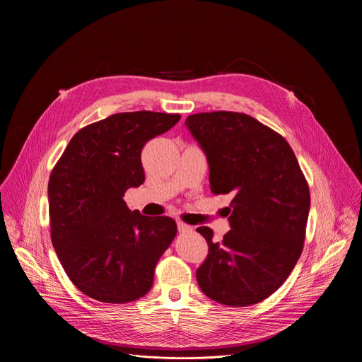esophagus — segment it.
<instances>
[{"label":"esophagus","instance_id":"34e87169","mask_svg":"<svg viewBox=\"0 0 362 362\" xmlns=\"http://www.w3.org/2000/svg\"><path fill=\"white\" fill-rule=\"evenodd\" d=\"M177 229H179V232H180V233L192 232V227H191V226H187V224H185V223H182V221H177Z\"/></svg>","mask_w":362,"mask_h":362}]
</instances>
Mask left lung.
<instances>
[{"label": "left lung", "mask_w": 362, "mask_h": 362, "mask_svg": "<svg viewBox=\"0 0 362 362\" xmlns=\"http://www.w3.org/2000/svg\"><path fill=\"white\" fill-rule=\"evenodd\" d=\"M185 124L206 156L211 192L233 195L221 242L210 227L197 229L208 243L198 284L223 305H254L281 286L302 254L307 179L286 139L248 114L198 112Z\"/></svg>", "instance_id": "left-lung-1"}]
</instances>
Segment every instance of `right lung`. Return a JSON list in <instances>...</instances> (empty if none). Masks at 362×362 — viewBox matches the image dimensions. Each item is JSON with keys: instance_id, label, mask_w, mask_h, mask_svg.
Listing matches in <instances>:
<instances>
[{"instance_id": "1", "label": "right lung", "mask_w": 362, "mask_h": 362, "mask_svg": "<svg viewBox=\"0 0 362 362\" xmlns=\"http://www.w3.org/2000/svg\"><path fill=\"white\" fill-rule=\"evenodd\" d=\"M180 114L119 112L81 129L51 171V240L73 284L92 299L126 303L146 295L173 242L170 217L130 211L123 197L145 180L144 145Z\"/></svg>"}]
</instances>
